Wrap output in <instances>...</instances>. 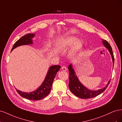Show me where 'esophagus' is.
I'll return each instance as SVG.
<instances>
[{
  "label": "esophagus",
  "mask_w": 122,
  "mask_h": 122,
  "mask_svg": "<svg viewBox=\"0 0 122 122\" xmlns=\"http://www.w3.org/2000/svg\"><path fill=\"white\" fill-rule=\"evenodd\" d=\"M61 69L63 70L64 71H67V68H66V66H62V67H61Z\"/></svg>",
  "instance_id": "obj_1"
}]
</instances>
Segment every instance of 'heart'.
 Returning a JSON list of instances; mask_svg holds the SVG:
<instances>
[{"mask_svg": "<svg viewBox=\"0 0 122 122\" xmlns=\"http://www.w3.org/2000/svg\"><path fill=\"white\" fill-rule=\"evenodd\" d=\"M76 40V39L75 38H69L61 41L58 43V48L62 50L67 49L69 47H71L73 44H74L72 49L71 54L72 55L75 54L83 46V43L81 41H78L75 43Z\"/></svg>", "mask_w": 122, "mask_h": 122, "instance_id": "obj_1", "label": "heart"}]
</instances>
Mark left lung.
Masks as SVG:
<instances>
[{"label":"left lung","mask_w":122,"mask_h":122,"mask_svg":"<svg viewBox=\"0 0 122 122\" xmlns=\"http://www.w3.org/2000/svg\"><path fill=\"white\" fill-rule=\"evenodd\" d=\"M102 42L103 44H104V45L108 49L110 54H111L112 61L114 64V58L111 46L110 45V44L108 43V42L105 40H102ZM68 69L69 71H70L69 75V88L73 94H74L76 96L80 98L90 99L91 98H93L101 94L102 93H103V92L106 89L107 87L108 86V84H109L110 81V80H109V81L108 82L107 84L106 85V86L105 87L101 88V89L98 91H93L88 90L87 88L84 86L80 82L78 79L77 78V76L75 74V73L72 68L71 65H69Z\"/></svg>","instance_id":"obj_1"}]
</instances>
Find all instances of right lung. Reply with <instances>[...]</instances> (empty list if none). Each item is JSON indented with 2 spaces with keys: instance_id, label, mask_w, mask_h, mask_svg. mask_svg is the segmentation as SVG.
I'll return each mask as SVG.
<instances>
[{
  "instance_id": "add662e5",
  "label": "right lung",
  "mask_w": 122,
  "mask_h": 122,
  "mask_svg": "<svg viewBox=\"0 0 122 122\" xmlns=\"http://www.w3.org/2000/svg\"><path fill=\"white\" fill-rule=\"evenodd\" d=\"M35 35L33 34H28L23 36L14 44L11 51L19 46L31 44L32 43L31 39ZM60 68L61 66L58 65H54L50 67L45 80L36 91L29 93H24L17 89L16 91L21 97L31 100H40L45 98L50 93L55 76Z\"/></svg>"
}]
</instances>
